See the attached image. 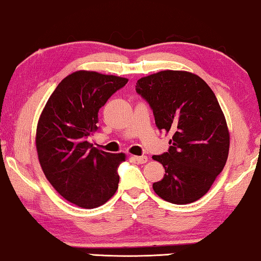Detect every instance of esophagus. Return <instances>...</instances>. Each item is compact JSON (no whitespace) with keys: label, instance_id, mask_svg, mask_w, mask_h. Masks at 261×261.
<instances>
[{"label":"esophagus","instance_id":"esophagus-1","mask_svg":"<svg viewBox=\"0 0 261 261\" xmlns=\"http://www.w3.org/2000/svg\"><path fill=\"white\" fill-rule=\"evenodd\" d=\"M133 159H134L135 161L138 162V164H146L147 160H148V159H147V156H146V155H141V156H133Z\"/></svg>","mask_w":261,"mask_h":261}]
</instances>
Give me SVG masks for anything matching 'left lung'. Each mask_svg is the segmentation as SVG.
<instances>
[{"instance_id":"left-lung-1","label":"left lung","mask_w":261,"mask_h":261,"mask_svg":"<svg viewBox=\"0 0 261 261\" xmlns=\"http://www.w3.org/2000/svg\"><path fill=\"white\" fill-rule=\"evenodd\" d=\"M135 90L152 108L158 129L173 135L168 152L153 155L165 168L154 192L177 205L196 201L228 156V128L215 94L198 75L181 70L141 77Z\"/></svg>"}]
</instances>
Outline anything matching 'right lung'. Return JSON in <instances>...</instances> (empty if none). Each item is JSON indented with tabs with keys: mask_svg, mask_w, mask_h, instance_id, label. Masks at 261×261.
Masks as SVG:
<instances>
[{
	"mask_svg": "<svg viewBox=\"0 0 261 261\" xmlns=\"http://www.w3.org/2000/svg\"><path fill=\"white\" fill-rule=\"evenodd\" d=\"M127 79L79 70L60 82L44 106L36 149L44 175L60 195L82 208H95L115 194L124 154L96 149L88 138L99 129L100 108Z\"/></svg>",
	"mask_w": 261,
	"mask_h": 261,
	"instance_id": "add662e5",
	"label": "right lung"
}]
</instances>
